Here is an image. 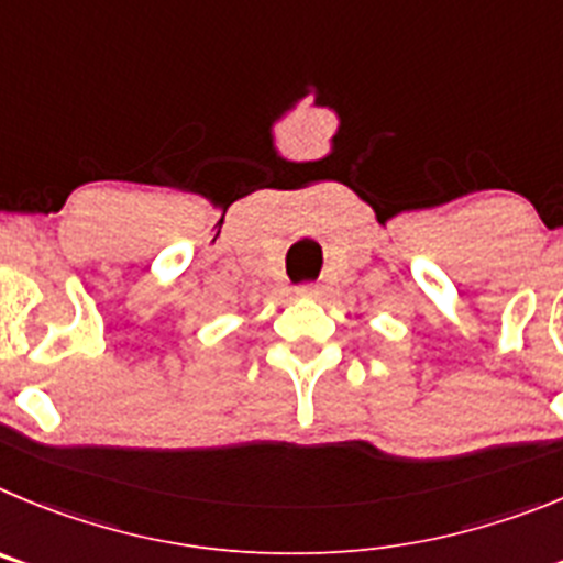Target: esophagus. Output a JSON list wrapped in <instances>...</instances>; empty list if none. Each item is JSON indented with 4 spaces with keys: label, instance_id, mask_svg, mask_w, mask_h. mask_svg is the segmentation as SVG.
<instances>
[{
    "label": "esophagus",
    "instance_id": "34e87169",
    "mask_svg": "<svg viewBox=\"0 0 563 563\" xmlns=\"http://www.w3.org/2000/svg\"><path fill=\"white\" fill-rule=\"evenodd\" d=\"M294 291L300 294V297H317L319 286H313V283H302V286H297Z\"/></svg>",
    "mask_w": 563,
    "mask_h": 563
}]
</instances>
